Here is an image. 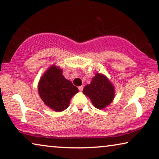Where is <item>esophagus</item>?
Returning a JSON list of instances; mask_svg holds the SVG:
<instances>
[{"instance_id": "obj_1", "label": "esophagus", "mask_w": 159, "mask_h": 159, "mask_svg": "<svg viewBox=\"0 0 159 159\" xmlns=\"http://www.w3.org/2000/svg\"><path fill=\"white\" fill-rule=\"evenodd\" d=\"M79 90H80V91H83V90H84V86H83V85H81V86H79Z\"/></svg>"}]
</instances>
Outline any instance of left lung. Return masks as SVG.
<instances>
[{
  "label": "left lung",
  "instance_id": "1",
  "mask_svg": "<svg viewBox=\"0 0 159 159\" xmlns=\"http://www.w3.org/2000/svg\"><path fill=\"white\" fill-rule=\"evenodd\" d=\"M114 85L104 74L96 73L90 84L84 87L83 93L89 97L93 106L99 110L107 107L115 98Z\"/></svg>",
  "mask_w": 159,
  "mask_h": 159
}]
</instances>
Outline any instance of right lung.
I'll list each match as a JSON object with an SVG mask.
<instances>
[{"label":"right lung","mask_w":159,"mask_h":159,"mask_svg":"<svg viewBox=\"0 0 159 159\" xmlns=\"http://www.w3.org/2000/svg\"><path fill=\"white\" fill-rule=\"evenodd\" d=\"M59 66L52 65L42 75L38 83V93L47 107L61 112L69 106L70 100L79 89L63 75Z\"/></svg>","instance_id":"1"}]
</instances>
